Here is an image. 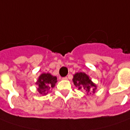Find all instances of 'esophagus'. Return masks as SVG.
Returning <instances> with one entry per match:
<instances>
[{
	"label": "esophagus",
	"instance_id": "34e87169",
	"mask_svg": "<svg viewBox=\"0 0 130 130\" xmlns=\"http://www.w3.org/2000/svg\"><path fill=\"white\" fill-rule=\"evenodd\" d=\"M62 79H63V80H67V79H68V77H62Z\"/></svg>",
	"mask_w": 130,
	"mask_h": 130
}]
</instances>
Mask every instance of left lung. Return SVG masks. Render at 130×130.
<instances>
[{
  "label": "left lung",
  "instance_id": "8db88e82",
  "mask_svg": "<svg viewBox=\"0 0 130 130\" xmlns=\"http://www.w3.org/2000/svg\"><path fill=\"white\" fill-rule=\"evenodd\" d=\"M72 81L79 89H83L87 95L95 93L96 85L93 84L89 77L84 72H77L74 74Z\"/></svg>",
  "mask_w": 130,
  "mask_h": 130
}]
</instances>
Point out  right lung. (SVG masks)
<instances>
[{
	"label": "right lung",
	"mask_w": 130,
	"mask_h": 130,
	"mask_svg": "<svg viewBox=\"0 0 130 130\" xmlns=\"http://www.w3.org/2000/svg\"><path fill=\"white\" fill-rule=\"evenodd\" d=\"M57 82V77L50 73H43L39 76L37 82L38 84V91L40 94L46 95L51 88H53Z\"/></svg>",
	"instance_id": "right-lung-1"
}]
</instances>
